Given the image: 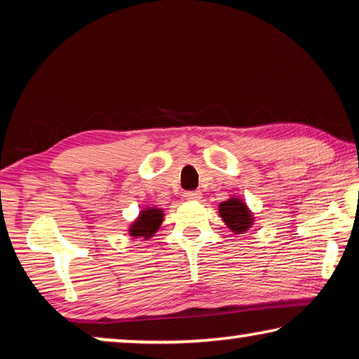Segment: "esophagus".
<instances>
[{
    "instance_id": "34e87169",
    "label": "esophagus",
    "mask_w": 359,
    "mask_h": 359,
    "mask_svg": "<svg viewBox=\"0 0 359 359\" xmlns=\"http://www.w3.org/2000/svg\"><path fill=\"white\" fill-rule=\"evenodd\" d=\"M183 196H184V199H188V201H199L203 194H201V191H186Z\"/></svg>"
}]
</instances>
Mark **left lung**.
Segmentation results:
<instances>
[{
  "mask_svg": "<svg viewBox=\"0 0 359 359\" xmlns=\"http://www.w3.org/2000/svg\"><path fill=\"white\" fill-rule=\"evenodd\" d=\"M219 214L225 225L230 229V232L233 233H245L248 229L253 227L255 224V215L247 204L243 203V199L232 196L227 201H222L219 204Z\"/></svg>",
  "mask_w": 359,
  "mask_h": 359,
  "instance_id": "obj_1",
  "label": "left lung"
}]
</instances>
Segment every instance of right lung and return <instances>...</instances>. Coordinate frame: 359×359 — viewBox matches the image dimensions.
<instances>
[{
	"instance_id": "obj_1",
	"label": "right lung",
	"mask_w": 359,
	"mask_h": 359,
	"mask_svg": "<svg viewBox=\"0 0 359 359\" xmlns=\"http://www.w3.org/2000/svg\"><path fill=\"white\" fill-rule=\"evenodd\" d=\"M163 209L160 208H144L137 219L129 225V235L132 238H144L149 240L160 229L161 222H163Z\"/></svg>"
}]
</instances>
